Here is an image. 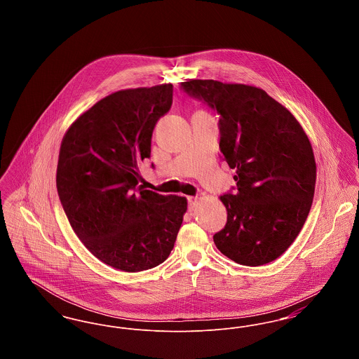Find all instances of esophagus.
Segmentation results:
<instances>
[{
    "mask_svg": "<svg viewBox=\"0 0 359 359\" xmlns=\"http://www.w3.org/2000/svg\"><path fill=\"white\" fill-rule=\"evenodd\" d=\"M196 203H198V198H196V196H188V210H189V211H194V210H195Z\"/></svg>",
    "mask_w": 359,
    "mask_h": 359,
    "instance_id": "34e87169",
    "label": "esophagus"
}]
</instances>
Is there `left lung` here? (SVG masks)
Here are the masks:
<instances>
[{"label": "left lung", "mask_w": 359, "mask_h": 359, "mask_svg": "<svg viewBox=\"0 0 359 359\" xmlns=\"http://www.w3.org/2000/svg\"><path fill=\"white\" fill-rule=\"evenodd\" d=\"M180 88L221 116L219 148L237 172V191L221 196L227 222L214 236L217 248L239 265L273 261L299 236L312 205L316 164L306 132L255 86L195 79Z\"/></svg>", "instance_id": "8db88e82"}]
</instances>
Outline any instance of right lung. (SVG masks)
<instances>
[{
  "mask_svg": "<svg viewBox=\"0 0 359 359\" xmlns=\"http://www.w3.org/2000/svg\"><path fill=\"white\" fill-rule=\"evenodd\" d=\"M172 93L171 83L113 93L75 121L60 145L56 187L69 224L94 256L123 272L164 262L187 211L186 198L137 186Z\"/></svg>",
  "mask_w": 359,
  "mask_h": 359,
  "instance_id": "obj_1",
  "label": "right lung"
}]
</instances>
